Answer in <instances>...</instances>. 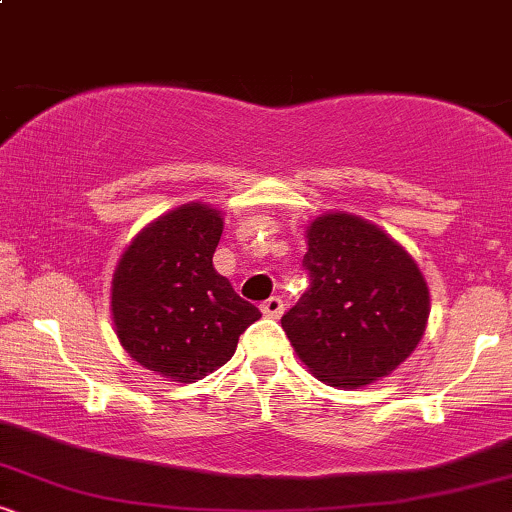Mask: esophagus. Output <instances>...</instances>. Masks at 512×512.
<instances>
[{"instance_id": "obj_1", "label": "esophagus", "mask_w": 512, "mask_h": 512, "mask_svg": "<svg viewBox=\"0 0 512 512\" xmlns=\"http://www.w3.org/2000/svg\"><path fill=\"white\" fill-rule=\"evenodd\" d=\"M261 312H263V317L277 319L279 314L284 312V303H282V300H279L277 296H272V298H268V300H265V303L261 305Z\"/></svg>"}]
</instances>
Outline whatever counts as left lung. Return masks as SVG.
I'll return each instance as SVG.
<instances>
[{
	"label": "left lung",
	"mask_w": 512,
	"mask_h": 512,
	"mask_svg": "<svg viewBox=\"0 0 512 512\" xmlns=\"http://www.w3.org/2000/svg\"><path fill=\"white\" fill-rule=\"evenodd\" d=\"M310 289L282 317L293 352L324 384L359 389L401 366L422 340L429 286L410 251L349 212L305 230Z\"/></svg>",
	"instance_id": "1"
}]
</instances>
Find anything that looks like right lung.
<instances>
[{"mask_svg": "<svg viewBox=\"0 0 512 512\" xmlns=\"http://www.w3.org/2000/svg\"><path fill=\"white\" fill-rule=\"evenodd\" d=\"M223 216L186 202L139 230L111 277V319L125 352L172 382H195L233 359L261 312L214 270Z\"/></svg>", "mask_w": 512, "mask_h": 512, "instance_id": "add662e5", "label": "right lung"}]
</instances>
